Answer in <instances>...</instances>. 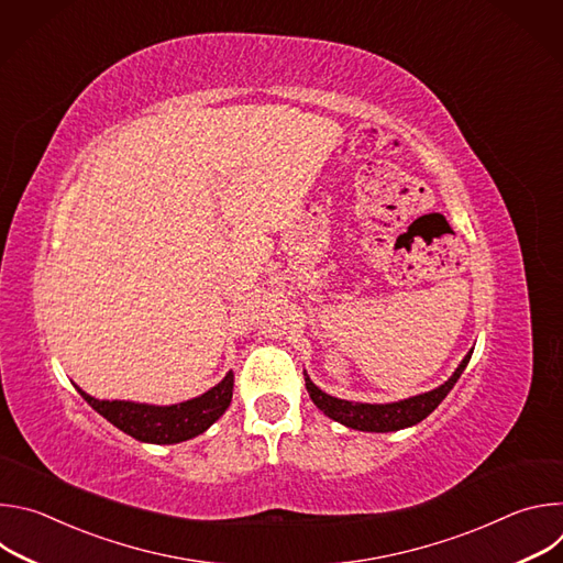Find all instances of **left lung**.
Returning <instances> with one entry per match:
<instances>
[{"label": "left lung", "mask_w": 563, "mask_h": 563, "mask_svg": "<svg viewBox=\"0 0 563 563\" xmlns=\"http://www.w3.org/2000/svg\"><path fill=\"white\" fill-rule=\"evenodd\" d=\"M470 356H472V352L465 354V358L461 361L456 372L441 387L419 394V396H412V398H406V400H398V404L372 406V404H352V400L334 398V396L325 394L323 389H318L307 378V374H305V387L316 404V408L323 410L330 419H334L347 428L363 430V432H394L400 428L417 426L428 415H432L439 408L441 400L450 394V389L454 387L459 376L463 374L465 365L470 363Z\"/></svg>", "instance_id": "obj_1"}]
</instances>
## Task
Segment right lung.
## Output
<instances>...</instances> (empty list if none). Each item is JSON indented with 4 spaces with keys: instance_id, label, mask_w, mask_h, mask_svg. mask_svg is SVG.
I'll return each instance as SVG.
<instances>
[{
    "instance_id": "add662e5",
    "label": "right lung",
    "mask_w": 563,
    "mask_h": 563,
    "mask_svg": "<svg viewBox=\"0 0 563 563\" xmlns=\"http://www.w3.org/2000/svg\"><path fill=\"white\" fill-rule=\"evenodd\" d=\"M87 404L129 437L144 443H180L202 434L231 404L233 374L229 372L216 387L178 406H144L131 400H98L77 387Z\"/></svg>"
}]
</instances>
